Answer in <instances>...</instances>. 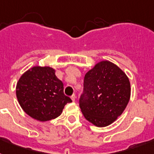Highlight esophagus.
<instances>
[{
  "mask_svg": "<svg viewBox=\"0 0 154 154\" xmlns=\"http://www.w3.org/2000/svg\"><path fill=\"white\" fill-rule=\"evenodd\" d=\"M71 99H72V101H75V100H76V95H75V94H72V96H71Z\"/></svg>",
  "mask_w": 154,
  "mask_h": 154,
  "instance_id": "obj_1",
  "label": "esophagus"
}]
</instances>
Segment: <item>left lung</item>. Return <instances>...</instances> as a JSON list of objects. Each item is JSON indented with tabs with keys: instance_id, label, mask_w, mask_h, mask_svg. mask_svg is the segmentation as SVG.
Masks as SVG:
<instances>
[{
	"instance_id": "left-lung-1",
	"label": "left lung",
	"mask_w": 154,
	"mask_h": 154,
	"mask_svg": "<svg viewBox=\"0 0 154 154\" xmlns=\"http://www.w3.org/2000/svg\"><path fill=\"white\" fill-rule=\"evenodd\" d=\"M130 92L125 73L112 62L103 60L85 76L79 106L89 122L98 127L107 126L122 115Z\"/></svg>"
}]
</instances>
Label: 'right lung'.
<instances>
[{"label": "right lung", "instance_id": "obj_1", "mask_svg": "<svg viewBox=\"0 0 154 154\" xmlns=\"http://www.w3.org/2000/svg\"><path fill=\"white\" fill-rule=\"evenodd\" d=\"M17 97L28 115L40 122L60 116L65 105L72 102L64 94V85L50 67L36 66L20 77L17 84Z\"/></svg>", "mask_w": 154, "mask_h": 154}]
</instances>
